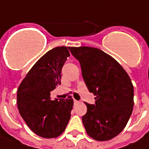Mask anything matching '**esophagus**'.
Wrapping results in <instances>:
<instances>
[{"label": "esophagus", "instance_id": "esophagus-1", "mask_svg": "<svg viewBox=\"0 0 149 149\" xmlns=\"http://www.w3.org/2000/svg\"><path fill=\"white\" fill-rule=\"evenodd\" d=\"M79 104V101H77V100H74V104Z\"/></svg>", "mask_w": 149, "mask_h": 149}]
</instances>
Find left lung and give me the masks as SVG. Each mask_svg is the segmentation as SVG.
Returning a JSON list of instances; mask_svg holds the SVG:
<instances>
[{
    "label": "left lung",
    "instance_id": "1",
    "mask_svg": "<svg viewBox=\"0 0 149 149\" xmlns=\"http://www.w3.org/2000/svg\"><path fill=\"white\" fill-rule=\"evenodd\" d=\"M95 104L87 106L82 120L86 132L97 141L114 138L125 128L132 112L134 89L124 69L114 58L92 47H70Z\"/></svg>",
    "mask_w": 149,
    "mask_h": 149
}]
</instances>
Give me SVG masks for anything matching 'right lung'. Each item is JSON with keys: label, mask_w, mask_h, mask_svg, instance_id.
I'll return each mask as SVG.
<instances>
[{"label": "right lung", "mask_w": 149, "mask_h": 149, "mask_svg": "<svg viewBox=\"0 0 149 149\" xmlns=\"http://www.w3.org/2000/svg\"><path fill=\"white\" fill-rule=\"evenodd\" d=\"M70 57L65 46L47 51L31 68L17 90V107L29 129L42 138L59 136L70 119L73 100H51V92L61 85V70Z\"/></svg>", "instance_id": "1"}]
</instances>
